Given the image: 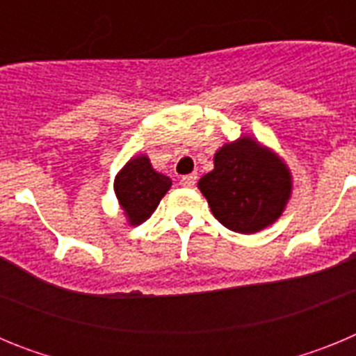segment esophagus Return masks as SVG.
Wrapping results in <instances>:
<instances>
[{"label":"esophagus","mask_w":356,"mask_h":356,"mask_svg":"<svg viewBox=\"0 0 356 356\" xmlns=\"http://www.w3.org/2000/svg\"><path fill=\"white\" fill-rule=\"evenodd\" d=\"M196 181H197V175L196 172H193V175H187V176H184V178H181L180 180V184L184 185V187H194V185H196Z\"/></svg>","instance_id":"esophagus-1"}]
</instances>
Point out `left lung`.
I'll return each instance as SVG.
<instances>
[{
  "label": "left lung",
  "instance_id": "8db88e82",
  "mask_svg": "<svg viewBox=\"0 0 356 356\" xmlns=\"http://www.w3.org/2000/svg\"><path fill=\"white\" fill-rule=\"evenodd\" d=\"M217 221L232 232L254 234L282 216L291 197V172L271 149L251 137L225 144L213 171L197 184Z\"/></svg>",
  "mask_w": 356,
  "mask_h": 356
}]
</instances>
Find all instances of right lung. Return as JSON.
Instances as JSON below:
<instances>
[{"mask_svg":"<svg viewBox=\"0 0 356 356\" xmlns=\"http://www.w3.org/2000/svg\"><path fill=\"white\" fill-rule=\"evenodd\" d=\"M171 178L151 168L146 155H139L118 172L114 181L115 196L124 210L128 222L137 226L155 212L163 194L171 188Z\"/></svg>","mask_w":356,"mask_h":356,"instance_id":"right-lung-1","label":"right lung"}]
</instances>
